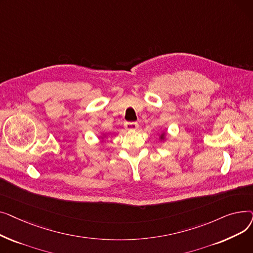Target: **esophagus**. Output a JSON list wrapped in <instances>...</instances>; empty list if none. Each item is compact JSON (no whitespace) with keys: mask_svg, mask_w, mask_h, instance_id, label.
I'll return each mask as SVG.
<instances>
[{"mask_svg":"<svg viewBox=\"0 0 253 253\" xmlns=\"http://www.w3.org/2000/svg\"><path fill=\"white\" fill-rule=\"evenodd\" d=\"M125 127L127 130H135L138 128V124L135 122H130V123H126Z\"/></svg>","mask_w":253,"mask_h":253,"instance_id":"34e87169","label":"esophagus"}]
</instances>
